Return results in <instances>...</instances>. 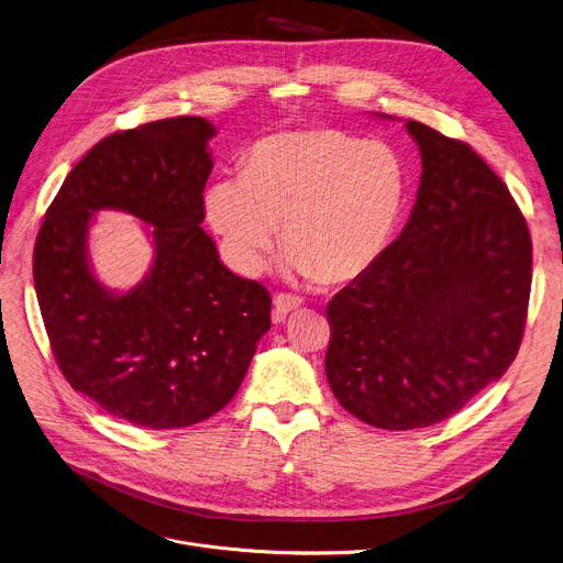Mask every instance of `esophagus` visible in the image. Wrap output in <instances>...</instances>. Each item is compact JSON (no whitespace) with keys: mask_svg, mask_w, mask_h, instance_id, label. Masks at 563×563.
<instances>
[{"mask_svg":"<svg viewBox=\"0 0 563 563\" xmlns=\"http://www.w3.org/2000/svg\"><path fill=\"white\" fill-rule=\"evenodd\" d=\"M301 306H303V298L296 296V294H278V296L274 298V310H276V317H278V319H283L285 314L298 310Z\"/></svg>","mask_w":563,"mask_h":563,"instance_id":"esophagus-1","label":"esophagus"}]
</instances>
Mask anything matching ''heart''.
<instances>
[{"instance_id":"1","label":"heart","mask_w":563,"mask_h":563,"mask_svg":"<svg viewBox=\"0 0 563 563\" xmlns=\"http://www.w3.org/2000/svg\"><path fill=\"white\" fill-rule=\"evenodd\" d=\"M407 172L396 148L340 129L262 137L242 176L206 190V219L233 269L255 276L278 244L287 265L323 283H346L385 253L405 206Z\"/></svg>"}]
</instances>
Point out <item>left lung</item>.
I'll use <instances>...</instances> for the list:
<instances>
[{
  "mask_svg": "<svg viewBox=\"0 0 563 563\" xmlns=\"http://www.w3.org/2000/svg\"><path fill=\"white\" fill-rule=\"evenodd\" d=\"M421 185L402 233L328 303V385L360 421L428 428L500 380L526 330L528 221L473 148L409 120Z\"/></svg>",
  "mask_w": 563,
  "mask_h": 563,
  "instance_id": "1",
  "label": "left lung"
}]
</instances>
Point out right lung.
<instances>
[{"instance_id": "1", "label": "right lung", "mask_w": 563, "mask_h": 563, "mask_svg": "<svg viewBox=\"0 0 563 563\" xmlns=\"http://www.w3.org/2000/svg\"><path fill=\"white\" fill-rule=\"evenodd\" d=\"M212 135L203 118H172L103 137L67 174L35 238L33 283L60 373L140 428L217 415L272 325L269 291L223 267L201 229ZM103 207L155 227V265L126 295L89 269L87 229Z\"/></svg>"}]
</instances>
